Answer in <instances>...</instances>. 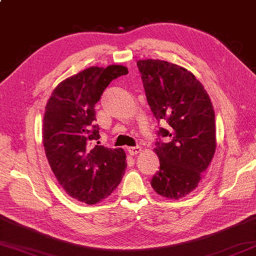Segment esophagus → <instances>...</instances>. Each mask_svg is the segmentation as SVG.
I'll return each mask as SVG.
<instances>
[{"label": "esophagus", "mask_w": 256, "mask_h": 256, "mask_svg": "<svg viewBox=\"0 0 256 256\" xmlns=\"http://www.w3.org/2000/svg\"><path fill=\"white\" fill-rule=\"evenodd\" d=\"M128 150L130 155L134 156V155H136L138 153H140V146L138 145V146H134V148H128Z\"/></svg>", "instance_id": "esophagus-1"}]
</instances>
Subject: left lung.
Masks as SVG:
<instances>
[{"label":"left lung","instance_id":"left-lung-1","mask_svg":"<svg viewBox=\"0 0 256 256\" xmlns=\"http://www.w3.org/2000/svg\"><path fill=\"white\" fill-rule=\"evenodd\" d=\"M136 64L153 116L168 125L156 133L160 170L150 184L162 197L182 198L198 186L214 155V106L202 84L187 69L157 59Z\"/></svg>","mask_w":256,"mask_h":256}]
</instances>
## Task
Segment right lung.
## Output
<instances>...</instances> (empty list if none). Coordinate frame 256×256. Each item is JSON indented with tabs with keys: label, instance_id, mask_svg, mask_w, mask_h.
Segmentation results:
<instances>
[{
	"label": "right lung",
	"instance_id": "1",
	"mask_svg": "<svg viewBox=\"0 0 256 256\" xmlns=\"http://www.w3.org/2000/svg\"><path fill=\"white\" fill-rule=\"evenodd\" d=\"M128 74L116 64L86 68L59 84L45 108L42 142L48 162L64 192L84 204L110 194L126 167L122 148L99 145L94 106L111 81Z\"/></svg>",
	"mask_w": 256,
	"mask_h": 256
}]
</instances>
